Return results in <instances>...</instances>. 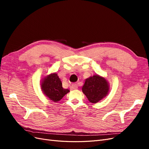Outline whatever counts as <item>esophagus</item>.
<instances>
[{
	"label": "esophagus",
	"mask_w": 149,
	"mask_h": 149,
	"mask_svg": "<svg viewBox=\"0 0 149 149\" xmlns=\"http://www.w3.org/2000/svg\"><path fill=\"white\" fill-rule=\"evenodd\" d=\"M78 86L76 84H70V88L71 89H76L78 88Z\"/></svg>",
	"instance_id": "obj_1"
}]
</instances>
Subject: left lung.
I'll list each match as a JSON object with an SVG mask.
<instances>
[{
	"instance_id": "1",
	"label": "left lung",
	"mask_w": 149,
	"mask_h": 149,
	"mask_svg": "<svg viewBox=\"0 0 149 149\" xmlns=\"http://www.w3.org/2000/svg\"><path fill=\"white\" fill-rule=\"evenodd\" d=\"M109 89V85L105 78L94 75L86 79L82 91L89 102L96 103L107 95Z\"/></svg>"
}]
</instances>
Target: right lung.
Instances as JSON below:
<instances>
[{
  "instance_id": "add662e5",
  "label": "right lung",
  "mask_w": 149,
  "mask_h": 149,
  "mask_svg": "<svg viewBox=\"0 0 149 149\" xmlns=\"http://www.w3.org/2000/svg\"><path fill=\"white\" fill-rule=\"evenodd\" d=\"M41 86L44 94L54 102L60 101L70 91L68 89L62 87V83L56 73L51 74L45 78Z\"/></svg>"
}]
</instances>
